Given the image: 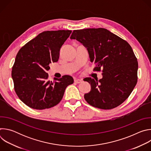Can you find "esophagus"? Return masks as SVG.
Wrapping results in <instances>:
<instances>
[{"label":"esophagus","mask_w":151,"mask_h":151,"mask_svg":"<svg viewBox=\"0 0 151 151\" xmlns=\"http://www.w3.org/2000/svg\"><path fill=\"white\" fill-rule=\"evenodd\" d=\"M75 82L76 83H81L82 82V80L81 79H75L74 80Z\"/></svg>","instance_id":"obj_1"}]
</instances>
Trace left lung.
<instances>
[{"label": "left lung", "instance_id": "8db88e82", "mask_svg": "<svg viewBox=\"0 0 151 151\" xmlns=\"http://www.w3.org/2000/svg\"><path fill=\"white\" fill-rule=\"evenodd\" d=\"M70 38L87 48L90 61L97 64L94 70L103 69V78L99 81L85 78L91 85L85 100L101 109H111L122 104L137 81L138 63L131 46L103 28L73 30Z\"/></svg>", "mask_w": 151, "mask_h": 151}]
</instances>
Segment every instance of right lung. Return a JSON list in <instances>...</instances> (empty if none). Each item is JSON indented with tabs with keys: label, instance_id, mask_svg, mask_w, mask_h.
<instances>
[{
	"label": "right lung",
	"instance_id": "obj_1",
	"mask_svg": "<svg viewBox=\"0 0 151 151\" xmlns=\"http://www.w3.org/2000/svg\"><path fill=\"white\" fill-rule=\"evenodd\" d=\"M71 33L69 30L42 32L17 53L11 73L14 90L31 108L42 110L57 105L66 87L73 83L69 75L48 81L47 73L50 64L58 61L60 49Z\"/></svg>",
	"mask_w": 151,
	"mask_h": 151
}]
</instances>
